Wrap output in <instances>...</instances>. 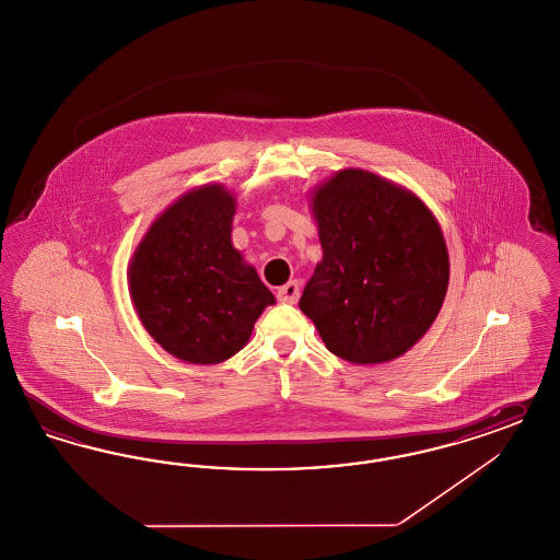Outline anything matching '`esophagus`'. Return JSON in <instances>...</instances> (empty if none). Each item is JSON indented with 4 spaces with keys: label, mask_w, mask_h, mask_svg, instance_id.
Returning <instances> with one entry per match:
<instances>
[{
    "label": "esophagus",
    "mask_w": 560,
    "mask_h": 560,
    "mask_svg": "<svg viewBox=\"0 0 560 560\" xmlns=\"http://www.w3.org/2000/svg\"><path fill=\"white\" fill-rule=\"evenodd\" d=\"M299 292H301L299 282H296V280H290L289 284H284V287L278 289L276 296H278L280 303H296V301H299Z\"/></svg>",
    "instance_id": "34e87169"
}]
</instances>
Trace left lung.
<instances>
[{
	"instance_id": "left-lung-1",
	"label": "left lung",
	"mask_w": 560,
	"mask_h": 560,
	"mask_svg": "<svg viewBox=\"0 0 560 560\" xmlns=\"http://www.w3.org/2000/svg\"><path fill=\"white\" fill-rule=\"evenodd\" d=\"M322 261L301 311L336 357L375 365L405 354L434 324L448 289V250L411 190L347 167L313 190Z\"/></svg>"
}]
</instances>
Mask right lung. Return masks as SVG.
<instances>
[{"mask_svg": "<svg viewBox=\"0 0 560 560\" xmlns=\"http://www.w3.org/2000/svg\"><path fill=\"white\" fill-rule=\"evenodd\" d=\"M234 211L236 199L222 185L188 190L149 226L128 268L145 330L164 351L195 365L241 351L257 317L276 303L232 247Z\"/></svg>", "mask_w": 560, "mask_h": 560, "instance_id": "add662e5", "label": "right lung"}]
</instances>
